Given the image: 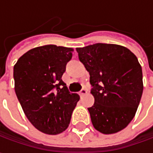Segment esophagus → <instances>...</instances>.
Returning <instances> with one entry per match:
<instances>
[{
    "label": "esophagus",
    "mask_w": 153,
    "mask_h": 153,
    "mask_svg": "<svg viewBox=\"0 0 153 153\" xmlns=\"http://www.w3.org/2000/svg\"><path fill=\"white\" fill-rule=\"evenodd\" d=\"M87 94V90H86L85 88H82L79 93L80 96H82V95H84V94Z\"/></svg>",
    "instance_id": "obj_1"
}]
</instances>
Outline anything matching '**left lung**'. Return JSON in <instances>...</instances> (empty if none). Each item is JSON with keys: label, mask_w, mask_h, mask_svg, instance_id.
Returning <instances> with one entry per match:
<instances>
[{"label": "left lung", "mask_w": 153, "mask_h": 153, "mask_svg": "<svg viewBox=\"0 0 153 153\" xmlns=\"http://www.w3.org/2000/svg\"><path fill=\"white\" fill-rule=\"evenodd\" d=\"M90 75L94 105L88 108L95 129L110 134L128 126L143 92L142 69L125 47L96 43L76 48Z\"/></svg>", "instance_id": "obj_1"}]
</instances>
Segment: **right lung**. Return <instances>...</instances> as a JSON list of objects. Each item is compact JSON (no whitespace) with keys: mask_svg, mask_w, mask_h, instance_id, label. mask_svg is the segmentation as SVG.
Masks as SVG:
<instances>
[{"mask_svg":"<svg viewBox=\"0 0 153 153\" xmlns=\"http://www.w3.org/2000/svg\"><path fill=\"white\" fill-rule=\"evenodd\" d=\"M72 48L46 45L21 56L13 67L15 93L25 114L39 131L58 134L69 126L79 100L62 81Z\"/></svg>","mask_w":153,"mask_h":153,"instance_id":"1","label":"right lung"}]
</instances>
